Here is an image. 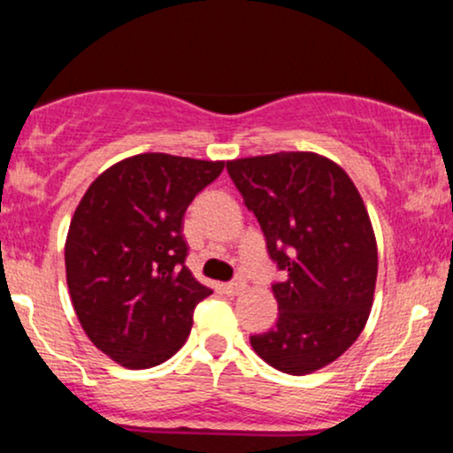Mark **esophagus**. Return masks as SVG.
I'll use <instances>...</instances> for the list:
<instances>
[{"label": "esophagus", "mask_w": 453, "mask_h": 453, "mask_svg": "<svg viewBox=\"0 0 453 453\" xmlns=\"http://www.w3.org/2000/svg\"><path fill=\"white\" fill-rule=\"evenodd\" d=\"M226 289L227 294H241L244 289V279L242 277H236L234 280H230V283H226Z\"/></svg>", "instance_id": "obj_1"}]
</instances>
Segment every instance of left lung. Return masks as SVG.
Masks as SVG:
<instances>
[{
    "instance_id": "8db88e82",
    "label": "left lung",
    "mask_w": 453,
    "mask_h": 453,
    "mask_svg": "<svg viewBox=\"0 0 453 453\" xmlns=\"http://www.w3.org/2000/svg\"><path fill=\"white\" fill-rule=\"evenodd\" d=\"M283 279L279 317L251 345L270 366L306 375L334 362L366 326L377 280V242L345 170L315 153L227 161Z\"/></svg>"
}]
</instances>
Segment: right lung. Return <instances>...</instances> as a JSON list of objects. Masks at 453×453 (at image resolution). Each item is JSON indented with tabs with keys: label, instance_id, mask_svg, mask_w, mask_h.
Listing matches in <instances>:
<instances>
[{
	"label": "right lung",
	"instance_id": "1",
	"mask_svg": "<svg viewBox=\"0 0 453 453\" xmlns=\"http://www.w3.org/2000/svg\"><path fill=\"white\" fill-rule=\"evenodd\" d=\"M223 161L144 153L93 180L72 217L65 274L82 330L127 368H150L183 347L196 306L212 294L185 259L183 217Z\"/></svg>",
	"mask_w": 453,
	"mask_h": 453
}]
</instances>
